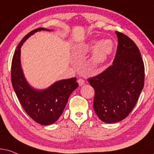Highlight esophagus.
I'll list each match as a JSON object with an SVG mask.
<instances>
[{
	"label": "esophagus",
	"mask_w": 154,
	"mask_h": 154,
	"mask_svg": "<svg viewBox=\"0 0 154 154\" xmlns=\"http://www.w3.org/2000/svg\"><path fill=\"white\" fill-rule=\"evenodd\" d=\"M78 83H79V86H82L83 85H85V80H84L83 79H82V78H80V79H78Z\"/></svg>",
	"instance_id": "34e87169"
}]
</instances>
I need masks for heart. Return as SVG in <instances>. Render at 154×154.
I'll use <instances>...</instances> for the list:
<instances>
[{"label": "heart", "instance_id": "1", "mask_svg": "<svg viewBox=\"0 0 154 154\" xmlns=\"http://www.w3.org/2000/svg\"><path fill=\"white\" fill-rule=\"evenodd\" d=\"M96 42H90L87 46L85 47V50L86 51H89L92 49L95 46ZM113 49V44L111 41L109 39H104L101 41L96 45L95 49H94L93 57H92V61L95 64H101V63L105 62L108 57L110 56Z\"/></svg>", "mask_w": 154, "mask_h": 154}]
</instances>
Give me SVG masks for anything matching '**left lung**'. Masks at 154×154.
I'll use <instances>...</instances> for the list:
<instances>
[{
	"label": "left lung",
	"instance_id": "obj_1",
	"mask_svg": "<svg viewBox=\"0 0 154 154\" xmlns=\"http://www.w3.org/2000/svg\"><path fill=\"white\" fill-rule=\"evenodd\" d=\"M112 65L87 79L94 89V109L99 119L114 123L128 116L144 85V65L138 47L121 32Z\"/></svg>",
	"mask_w": 154,
	"mask_h": 154
}]
</instances>
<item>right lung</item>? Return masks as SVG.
<instances>
[{
  "label": "right lung",
  "mask_w": 154,
  "mask_h": 154,
  "mask_svg": "<svg viewBox=\"0 0 154 154\" xmlns=\"http://www.w3.org/2000/svg\"><path fill=\"white\" fill-rule=\"evenodd\" d=\"M40 30L49 31L43 27L35 29L28 33L17 46L12 60L11 81L18 100L26 113L37 123L48 125L60 118L69 96L78 87V83L76 77L63 79L42 91L34 89L28 85L20 65V48L26 39Z\"/></svg>",
  "instance_id": "obj_1"
}]
</instances>
